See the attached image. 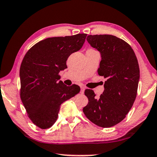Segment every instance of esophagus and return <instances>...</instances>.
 Here are the masks:
<instances>
[{
  "label": "esophagus",
  "instance_id": "obj_1",
  "mask_svg": "<svg viewBox=\"0 0 157 157\" xmlns=\"http://www.w3.org/2000/svg\"><path fill=\"white\" fill-rule=\"evenodd\" d=\"M80 93L81 94H84V92H85V87H83V86H81L80 87Z\"/></svg>",
  "mask_w": 157,
  "mask_h": 157
}]
</instances>
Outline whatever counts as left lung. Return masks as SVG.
I'll return each instance as SVG.
<instances>
[{"label":"left lung","mask_w":157,"mask_h":157,"mask_svg":"<svg viewBox=\"0 0 157 157\" xmlns=\"http://www.w3.org/2000/svg\"><path fill=\"white\" fill-rule=\"evenodd\" d=\"M87 40L100 52L98 74L107 80L99 99L93 90H85L89 102L83 112L99 127H113L125 118L136 99L140 76L137 59L131 46L114 35H90Z\"/></svg>","instance_id":"8db88e82"}]
</instances>
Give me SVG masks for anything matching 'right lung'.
<instances>
[{"mask_svg":"<svg viewBox=\"0 0 157 157\" xmlns=\"http://www.w3.org/2000/svg\"><path fill=\"white\" fill-rule=\"evenodd\" d=\"M87 34L48 37L27 52L20 68L21 98L33 123L45 129L54 124L60 105L80 91L77 85L59 81L70 55L79 50Z\"/></svg>","mask_w":157,"mask_h":157,"instance_id":"right-lung-1","label":"right lung"}]
</instances>
